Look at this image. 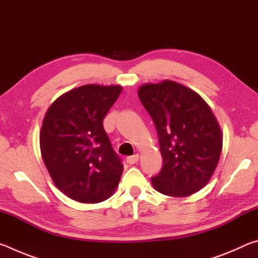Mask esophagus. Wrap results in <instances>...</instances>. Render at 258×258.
<instances>
[{"mask_svg":"<svg viewBox=\"0 0 258 258\" xmlns=\"http://www.w3.org/2000/svg\"><path fill=\"white\" fill-rule=\"evenodd\" d=\"M139 158H140L139 155H133V156L127 157V159H126V161H127L130 165H133V164H137L138 163Z\"/></svg>","mask_w":258,"mask_h":258,"instance_id":"obj_1","label":"esophagus"}]
</instances>
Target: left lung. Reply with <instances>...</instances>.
I'll return each mask as SVG.
<instances>
[{
  "label": "left lung",
  "mask_w": 258,
  "mask_h": 258,
  "mask_svg": "<svg viewBox=\"0 0 258 258\" xmlns=\"http://www.w3.org/2000/svg\"><path fill=\"white\" fill-rule=\"evenodd\" d=\"M138 95L156 125L163 168L151 178L155 189L172 197L198 192L220 160L223 134L207 102L180 83H146Z\"/></svg>",
  "instance_id": "obj_1"
}]
</instances>
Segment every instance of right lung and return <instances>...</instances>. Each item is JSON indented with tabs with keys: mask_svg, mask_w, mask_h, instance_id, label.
Wrapping results in <instances>:
<instances>
[{
	"mask_svg": "<svg viewBox=\"0 0 258 258\" xmlns=\"http://www.w3.org/2000/svg\"><path fill=\"white\" fill-rule=\"evenodd\" d=\"M121 90L120 85L76 87L55 99L43 118V161L55 186L76 202H104L119 184L124 167L102 120Z\"/></svg>",
	"mask_w": 258,
	"mask_h": 258,
	"instance_id": "1",
	"label": "right lung"
}]
</instances>
